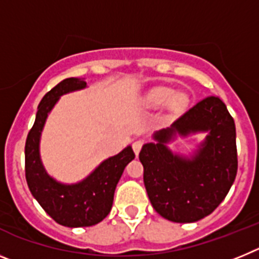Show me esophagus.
<instances>
[{
	"label": "esophagus",
	"instance_id": "34e87169",
	"mask_svg": "<svg viewBox=\"0 0 259 259\" xmlns=\"http://www.w3.org/2000/svg\"><path fill=\"white\" fill-rule=\"evenodd\" d=\"M143 141L141 140H137V141H135L134 144H132V149H134V152H135V154H139V153H140V150H141V148H143Z\"/></svg>",
	"mask_w": 259,
	"mask_h": 259
}]
</instances>
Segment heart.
<instances>
[{"mask_svg":"<svg viewBox=\"0 0 259 259\" xmlns=\"http://www.w3.org/2000/svg\"><path fill=\"white\" fill-rule=\"evenodd\" d=\"M145 104L150 109H158L168 104L174 114H180L188 107L189 96L184 92L174 93V89L168 87H158L146 96Z\"/></svg>","mask_w":259,"mask_h":259,"instance_id":"1","label":"heart"}]
</instances>
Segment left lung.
I'll use <instances>...</instances> for the list:
<instances>
[{
  "label": "left lung",
  "instance_id": "left-lung-1",
  "mask_svg": "<svg viewBox=\"0 0 259 259\" xmlns=\"http://www.w3.org/2000/svg\"><path fill=\"white\" fill-rule=\"evenodd\" d=\"M176 131H209V135L197 155L183 160L164 145ZM154 137L158 144L144 145L139 158L155 211L176 223H192L211 214L237 174L236 128L227 106L219 97H205Z\"/></svg>",
  "mask_w": 259,
  "mask_h": 259
}]
</instances>
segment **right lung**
I'll return each mask as SVG.
<instances>
[{
	"mask_svg": "<svg viewBox=\"0 0 259 259\" xmlns=\"http://www.w3.org/2000/svg\"><path fill=\"white\" fill-rule=\"evenodd\" d=\"M84 80L68 77L62 80L42 97L36 120L26 140V180L33 197L57 223L66 227H89L107 217L111 210L114 192L125 166L135 158L131 146L102 162L84 182L62 185L47 175L38 155V141L45 119L59 96L81 89Z\"/></svg>",
	"mask_w": 259,
	"mask_h": 259,
	"instance_id": "right-lung-1",
	"label": "right lung"
}]
</instances>
